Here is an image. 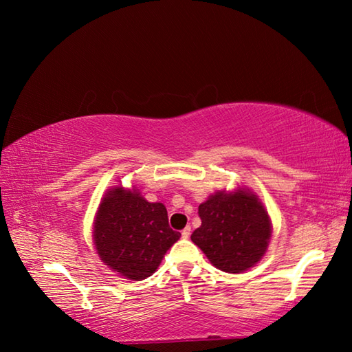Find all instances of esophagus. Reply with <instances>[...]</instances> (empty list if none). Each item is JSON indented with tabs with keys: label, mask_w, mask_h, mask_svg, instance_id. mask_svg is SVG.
<instances>
[{
	"label": "esophagus",
	"mask_w": 352,
	"mask_h": 352,
	"mask_svg": "<svg viewBox=\"0 0 352 352\" xmlns=\"http://www.w3.org/2000/svg\"><path fill=\"white\" fill-rule=\"evenodd\" d=\"M189 236H190V226H186V228L182 231V237H183V239H188Z\"/></svg>",
	"instance_id": "obj_1"
}]
</instances>
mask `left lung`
Returning <instances> with one entry per match:
<instances>
[{"label": "left lung", "mask_w": 352, "mask_h": 352, "mask_svg": "<svg viewBox=\"0 0 352 352\" xmlns=\"http://www.w3.org/2000/svg\"><path fill=\"white\" fill-rule=\"evenodd\" d=\"M199 217L201 225L190 239L219 270L245 272L264 256L272 234L270 219L248 190L212 195L199 206Z\"/></svg>", "instance_id": "8db88e82"}]
</instances>
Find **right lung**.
I'll use <instances>...</instances> for the list:
<instances>
[{"instance_id": "obj_1", "label": "right lung", "mask_w": 352, "mask_h": 352, "mask_svg": "<svg viewBox=\"0 0 352 352\" xmlns=\"http://www.w3.org/2000/svg\"><path fill=\"white\" fill-rule=\"evenodd\" d=\"M169 226L163 204H151L136 190L115 188L99 206L94 243L105 265L129 279H146L180 239Z\"/></svg>"}]
</instances>
